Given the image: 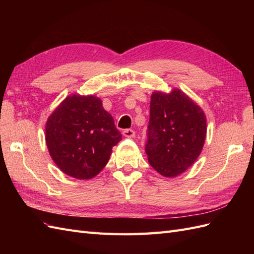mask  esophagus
Wrapping results in <instances>:
<instances>
[{
	"label": "esophagus",
	"instance_id": "34e87169",
	"mask_svg": "<svg viewBox=\"0 0 254 254\" xmlns=\"http://www.w3.org/2000/svg\"><path fill=\"white\" fill-rule=\"evenodd\" d=\"M123 135L126 136V137H129V139H131V137H134L135 132H134V130H132V129H125L124 131H123Z\"/></svg>",
	"mask_w": 254,
	"mask_h": 254
}]
</instances>
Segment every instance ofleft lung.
Here are the masks:
<instances>
[{"instance_id":"obj_1","label":"left lung","mask_w":254,"mask_h":254,"mask_svg":"<svg viewBox=\"0 0 254 254\" xmlns=\"http://www.w3.org/2000/svg\"><path fill=\"white\" fill-rule=\"evenodd\" d=\"M205 135L204 112L181 90L151 94L145 151L159 174L172 178L186 172L200 155Z\"/></svg>"}]
</instances>
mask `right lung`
<instances>
[{
  "mask_svg": "<svg viewBox=\"0 0 254 254\" xmlns=\"http://www.w3.org/2000/svg\"><path fill=\"white\" fill-rule=\"evenodd\" d=\"M122 140L111 114L94 95L67 96L48 119L45 141L55 164L67 176L92 179Z\"/></svg>",
  "mask_w": 254,
  "mask_h": 254,
  "instance_id": "1",
  "label": "right lung"
}]
</instances>
